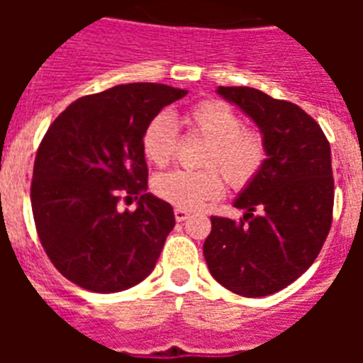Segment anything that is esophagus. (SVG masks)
<instances>
[{"instance_id": "obj_1", "label": "esophagus", "mask_w": 363, "mask_h": 363, "mask_svg": "<svg viewBox=\"0 0 363 363\" xmlns=\"http://www.w3.org/2000/svg\"><path fill=\"white\" fill-rule=\"evenodd\" d=\"M190 216V213H188L186 209H181V207H177L175 209V220L177 222H184Z\"/></svg>"}]
</instances>
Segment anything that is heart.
Instances as JSON below:
<instances>
[{
    "instance_id": "1",
    "label": "heart",
    "mask_w": 363,
    "mask_h": 363,
    "mask_svg": "<svg viewBox=\"0 0 363 363\" xmlns=\"http://www.w3.org/2000/svg\"><path fill=\"white\" fill-rule=\"evenodd\" d=\"M184 122L192 133L209 141L199 160L207 169L162 173L152 181V190L158 198L181 209H201L220 198L224 182L219 170L232 188H245L254 181L264 165V141L258 133L245 130L242 118L230 105L207 99L194 105L184 115ZM177 145V125L167 113H158L147 122L141 148L150 164L158 167L169 164Z\"/></svg>"
}]
</instances>
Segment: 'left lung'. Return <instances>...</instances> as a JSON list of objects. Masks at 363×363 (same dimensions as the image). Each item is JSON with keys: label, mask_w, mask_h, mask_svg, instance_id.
<instances>
[{"label": "left lung", "mask_w": 363, "mask_h": 363, "mask_svg": "<svg viewBox=\"0 0 363 363\" xmlns=\"http://www.w3.org/2000/svg\"><path fill=\"white\" fill-rule=\"evenodd\" d=\"M216 94L258 125L262 169L233 207L239 222L211 216L203 256L211 275L245 298L275 294L309 269L332 226V150L324 131L296 104L248 86Z\"/></svg>", "instance_id": "1"}]
</instances>
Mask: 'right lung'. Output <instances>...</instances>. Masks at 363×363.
<instances>
[{"instance_id":"1","label":"right lung","mask_w":363,"mask_h":363,"mask_svg":"<svg viewBox=\"0 0 363 363\" xmlns=\"http://www.w3.org/2000/svg\"><path fill=\"white\" fill-rule=\"evenodd\" d=\"M186 94L156 82L118 84L73 101L43 137L31 181L33 220L54 267L84 290L122 292L152 273L175 215L147 192L141 135L152 116ZM124 195L126 203L138 199L135 211L121 209Z\"/></svg>"}]
</instances>
